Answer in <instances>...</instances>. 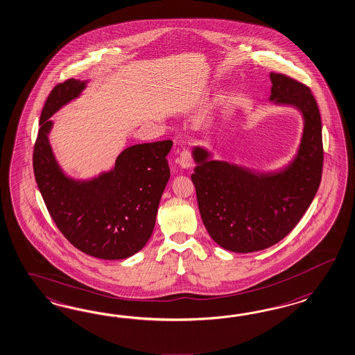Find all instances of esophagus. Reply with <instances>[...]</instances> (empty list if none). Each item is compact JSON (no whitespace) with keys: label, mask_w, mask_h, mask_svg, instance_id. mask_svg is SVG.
<instances>
[{"label":"esophagus","mask_w":355,"mask_h":355,"mask_svg":"<svg viewBox=\"0 0 355 355\" xmlns=\"http://www.w3.org/2000/svg\"><path fill=\"white\" fill-rule=\"evenodd\" d=\"M178 161H179V164L182 166V168H189V167H192V152H191V150L184 149V150L180 153V155H179V159H178Z\"/></svg>","instance_id":"34e87169"}]
</instances>
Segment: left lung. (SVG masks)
I'll return each mask as SVG.
<instances>
[{"mask_svg":"<svg viewBox=\"0 0 355 355\" xmlns=\"http://www.w3.org/2000/svg\"><path fill=\"white\" fill-rule=\"evenodd\" d=\"M270 101L289 105L304 116L302 139L293 161L279 173H253L211 161L194 146L192 173L203 224L215 243L234 253L263 250L283 240L313 202L322 180L323 140L318 103L307 85L271 72Z\"/></svg>","mask_w":355,"mask_h":355,"instance_id":"obj_1","label":"left lung"}]
</instances>
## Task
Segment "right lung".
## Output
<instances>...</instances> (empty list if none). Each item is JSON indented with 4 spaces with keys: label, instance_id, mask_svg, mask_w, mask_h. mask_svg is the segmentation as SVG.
<instances>
[{
    "label": "right lung",
    "instance_id": "right-lung-1",
    "mask_svg": "<svg viewBox=\"0 0 355 355\" xmlns=\"http://www.w3.org/2000/svg\"><path fill=\"white\" fill-rule=\"evenodd\" d=\"M87 83L69 79L51 92L41 112L33 173L54 223L76 249L100 259H124L140 252L152 236L170 179L166 157L173 141L132 145L118 155L112 170L91 180L64 175L51 150L49 118L79 97Z\"/></svg>",
    "mask_w": 355,
    "mask_h": 355
}]
</instances>
